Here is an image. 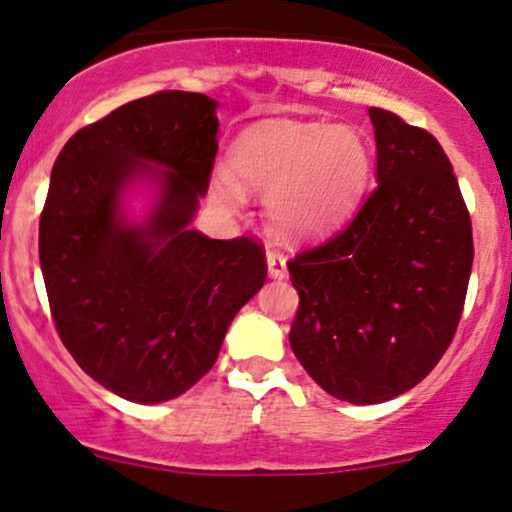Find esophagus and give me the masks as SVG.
Here are the masks:
<instances>
[{
	"instance_id": "esophagus-1",
	"label": "esophagus",
	"mask_w": 512,
	"mask_h": 512,
	"mask_svg": "<svg viewBox=\"0 0 512 512\" xmlns=\"http://www.w3.org/2000/svg\"><path fill=\"white\" fill-rule=\"evenodd\" d=\"M267 272L272 279H286L289 269H286L284 255H279L276 250H267Z\"/></svg>"
}]
</instances>
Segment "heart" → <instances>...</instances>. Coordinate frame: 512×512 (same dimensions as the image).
<instances>
[{
  "instance_id": "heart-1",
  "label": "heart",
  "mask_w": 512,
  "mask_h": 512,
  "mask_svg": "<svg viewBox=\"0 0 512 512\" xmlns=\"http://www.w3.org/2000/svg\"><path fill=\"white\" fill-rule=\"evenodd\" d=\"M231 175L211 180V197L236 211L243 187L267 195L276 236L313 240L334 231L356 209L370 178V151L354 127L262 120L231 146Z\"/></svg>"
}]
</instances>
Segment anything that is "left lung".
<instances>
[{"label": "left lung", "instance_id": "left-lung-1", "mask_svg": "<svg viewBox=\"0 0 512 512\" xmlns=\"http://www.w3.org/2000/svg\"><path fill=\"white\" fill-rule=\"evenodd\" d=\"M378 187L354 221L289 262L301 296L289 342L332 397L380 404L436 368L460 322L472 221L443 146L370 108Z\"/></svg>", "mask_w": 512, "mask_h": 512}]
</instances>
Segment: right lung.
Segmentation results:
<instances>
[{"instance_id": "obj_1", "label": "right lung", "mask_w": 512, "mask_h": 512, "mask_svg": "<svg viewBox=\"0 0 512 512\" xmlns=\"http://www.w3.org/2000/svg\"><path fill=\"white\" fill-rule=\"evenodd\" d=\"M219 103L161 91L74 134L40 216V269L57 332L105 390L139 404L180 397L216 363L238 310L267 279L250 238L190 226L207 195ZM152 190L144 220L126 195Z\"/></svg>"}]
</instances>
